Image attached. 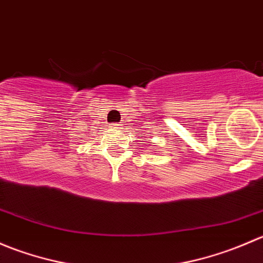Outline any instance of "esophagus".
<instances>
[{
    "label": "esophagus",
    "mask_w": 263,
    "mask_h": 263,
    "mask_svg": "<svg viewBox=\"0 0 263 263\" xmlns=\"http://www.w3.org/2000/svg\"><path fill=\"white\" fill-rule=\"evenodd\" d=\"M115 126H116V128H121V127H119V126H121V124H115Z\"/></svg>",
    "instance_id": "34e87169"
}]
</instances>
